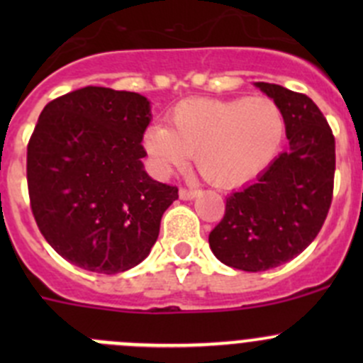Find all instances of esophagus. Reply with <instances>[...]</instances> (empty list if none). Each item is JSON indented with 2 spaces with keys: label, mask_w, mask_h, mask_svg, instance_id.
<instances>
[{
  "label": "esophagus",
  "mask_w": 363,
  "mask_h": 363,
  "mask_svg": "<svg viewBox=\"0 0 363 363\" xmlns=\"http://www.w3.org/2000/svg\"><path fill=\"white\" fill-rule=\"evenodd\" d=\"M199 189H186V188H181L179 189V199L181 200H193L196 195H199Z\"/></svg>",
  "instance_id": "1"
}]
</instances>
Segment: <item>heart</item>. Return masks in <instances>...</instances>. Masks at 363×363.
<instances>
[{
	"mask_svg": "<svg viewBox=\"0 0 363 363\" xmlns=\"http://www.w3.org/2000/svg\"><path fill=\"white\" fill-rule=\"evenodd\" d=\"M152 124L142 144L160 175L182 168L195 152L199 170L218 188H237L269 168L284 138V116L265 96L189 98Z\"/></svg>",
	"mask_w": 363,
	"mask_h": 363,
	"instance_id": "obj_1",
	"label": "heart"
}]
</instances>
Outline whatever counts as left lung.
<instances>
[{
    "mask_svg": "<svg viewBox=\"0 0 363 363\" xmlns=\"http://www.w3.org/2000/svg\"><path fill=\"white\" fill-rule=\"evenodd\" d=\"M284 116L290 147L255 182L226 199L225 216L208 233L219 262L262 272L290 262L320 233L334 195L335 138L309 96L255 82Z\"/></svg>",
    "mask_w": 363,
    "mask_h": 363,
    "instance_id": "left-lung-1",
    "label": "left lung"
}]
</instances>
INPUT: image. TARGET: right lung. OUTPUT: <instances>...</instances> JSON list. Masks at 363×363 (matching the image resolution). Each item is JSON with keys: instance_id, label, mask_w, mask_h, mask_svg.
<instances>
[{"instance_id": "right-lung-1", "label": "right lung", "mask_w": 363, "mask_h": 363, "mask_svg": "<svg viewBox=\"0 0 363 363\" xmlns=\"http://www.w3.org/2000/svg\"><path fill=\"white\" fill-rule=\"evenodd\" d=\"M145 96L87 86L45 105L28 144V189L40 232L57 255L98 274L147 258L175 186L144 170Z\"/></svg>"}]
</instances>
